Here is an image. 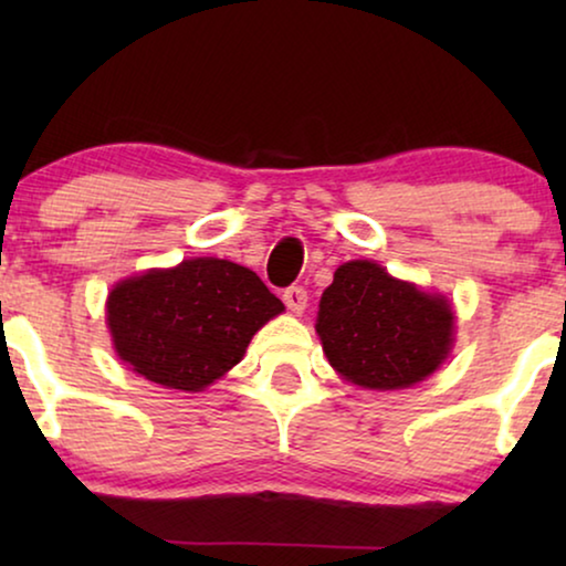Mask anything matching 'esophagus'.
<instances>
[{
    "label": "esophagus",
    "mask_w": 566,
    "mask_h": 566,
    "mask_svg": "<svg viewBox=\"0 0 566 566\" xmlns=\"http://www.w3.org/2000/svg\"><path fill=\"white\" fill-rule=\"evenodd\" d=\"M283 301L293 314H301L308 304V293L306 289H301V285H291V289L283 291Z\"/></svg>",
    "instance_id": "esophagus-1"
}]
</instances>
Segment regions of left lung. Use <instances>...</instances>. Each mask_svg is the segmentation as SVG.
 I'll list each match as a JSON object with an SVG mask.
<instances>
[{"label": "left lung", "mask_w": 566, "mask_h": 566, "mask_svg": "<svg viewBox=\"0 0 566 566\" xmlns=\"http://www.w3.org/2000/svg\"><path fill=\"white\" fill-rule=\"evenodd\" d=\"M316 335L329 366L363 389H407L443 366L453 347L451 301L397 281L370 260L335 270Z\"/></svg>", "instance_id": "8db88e82"}]
</instances>
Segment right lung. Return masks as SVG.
<instances>
[{
	"instance_id": "add662e5",
	"label": "right lung",
	"mask_w": 566,
	"mask_h": 566,
	"mask_svg": "<svg viewBox=\"0 0 566 566\" xmlns=\"http://www.w3.org/2000/svg\"><path fill=\"white\" fill-rule=\"evenodd\" d=\"M283 308L250 268L192 258L115 285L107 329L134 374L165 389L203 391L244 358L254 332Z\"/></svg>"
}]
</instances>
